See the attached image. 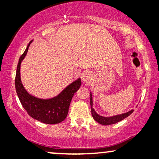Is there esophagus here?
Masks as SVG:
<instances>
[{
    "label": "esophagus",
    "mask_w": 159,
    "mask_h": 159,
    "mask_svg": "<svg viewBox=\"0 0 159 159\" xmlns=\"http://www.w3.org/2000/svg\"><path fill=\"white\" fill-rule=\"evenodd\" d=\"M82 79H83V81L84 82H87V83H88L91 79L90 74L89 73V72H84V73L83 74V76H82Z\"/></svg>",
    "instance_id": "1"
}]
</instances>
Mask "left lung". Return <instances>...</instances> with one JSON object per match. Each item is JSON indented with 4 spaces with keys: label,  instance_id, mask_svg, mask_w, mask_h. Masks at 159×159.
<instances>
[{
    "label": "left lung",
    "instance_id": "8db88e82",
    "mask_svg": "<svg viewBox=\"0 0 159 159\" xmlns=\"http://www.w3.org/2000/svg\"><path fill=\"white\" fill-rule=\"evenodd\" d=\"M92 94L90 93V105H91V113H92V116L93 117V119L96 120V122L98 123L102 124V125H112V124H115L118 122L121 121L126 118L127 116H129L134 111V110H132L129 112L125 113V114L116 115V116H111V117H105V116H102L98 114H96V111H95L94 108L93 107V99H92Z\"/></svg>",
    "mask_w": 159,
    "mask_h": 159
}]
</instances>
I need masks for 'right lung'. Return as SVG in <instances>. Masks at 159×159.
I'll list each match as a JSON object with an SVG mask.
<instances>
[{
    "label": "right lung",
    "mask_w": 159,
    "mask_h": 159,
    "mask_svg": "<svg viewBox=\"0 0 159 159\" xmlns=\"http://www.w3.org/2000/svg\"><path fill=\"white\" fill-rule=\"evenodd\" d=\"M31 42H30L25 52L20 57L18 63L15 78L16 93L23 107L34 119L46 124L60 123L67 116L72 98L74 93L80 88L81 81L79 78L72 82L58 96L50 99H40L29 94L21 84L20 66L22 60L26 56Z\"/></svg>",
    "instance_id": "1"
}]
</instances>
